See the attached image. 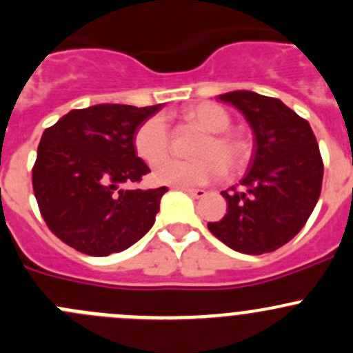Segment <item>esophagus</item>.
I'll return each mask as SVG.
<instances>
[{
  "instance_id": "1",
  "label": "esophagus",
  "mask_w": 353,
  "mask_h": 353,
  "mask_svg": "<svg viewBox=\"0 0 353 353\" xmlns=\"http://www.w3.org/2000/svg\"><path fill=\"white\" fill-rule=\"evenodd\" d=\"M179 190H183L184 193H188V194H191V196L193 198H203L206 194V191L205 190H193V188H179Z\"/></svg>"
}]
</instances>
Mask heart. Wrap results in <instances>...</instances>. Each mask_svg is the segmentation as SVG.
Here are the masks:
<instances>
[{"instance_id":"obj_1","label":"heart","mask_w":353,"mask_h":353,"mask_svg":"<svg viewBox=\"0 0 353 353\" xmlns=\"http://www.w3.org/2000/svg\"><path fill=\"white\" fill-rule=\"evenodd\" d=\"M186 123L205 131L194 148V160L165 159L170 150V133L162 116L145 119L134 130L133 147L148 165H155L154 179L159 184L177 188L203 186L219 181L223 172H241L251 160L252 145L239 131L229 130L230 114L216 104L203 102L184 110Z\"/></svg>"}]
</instances>
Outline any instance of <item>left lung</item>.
Listing matches in <instances>:
<instances>
[{
	"label": "left lung",
	"instance_id": "8db88e82",
	"mask_svg": "<svg viewBox=\"0 0 353 353\" xmlns=\"http://www.w3.org/2000/svg\"><path fill=\"white\" fill-rule=\"evenodd\" d=\"M248 119L256 147L251 169L239 188L222 191L227 213L208 229L244 254L282 248L311 216L323 184V159L304 117L280 99L236 90L220 95Z\"/></svg>",
	"mask_w": 353,
	"mask_h": 353
}]
</instances>
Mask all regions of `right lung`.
<instances>
[{
	"label": "right lung",
	"instance_id": "1",
	"mask_svg": "<svg viewBox=\"0 0 353 353\" xmlns=\"http://www.w3.org/2000/svg\"><path fill=\"white\" fill-rule=\"evenodd\" d=\"M159 108L74 109L42 133L32 186L42 219L63 243L88 256H109L152 229L167 188L119 186L150 172L137 157L133 134Z\"/></svg>",
	"mask_w": 353,
	"mask_h": 353
}]
</instances>
